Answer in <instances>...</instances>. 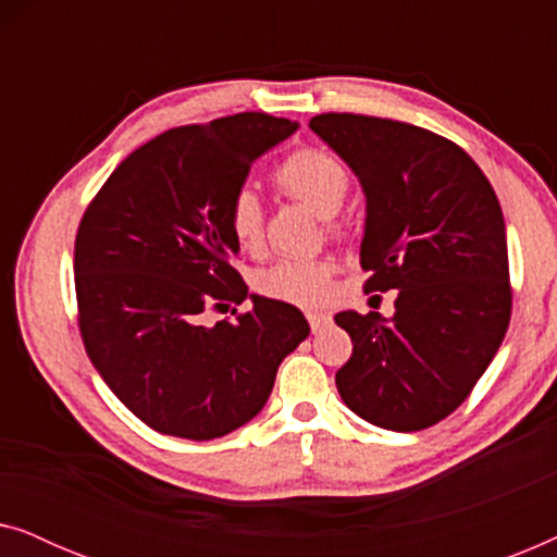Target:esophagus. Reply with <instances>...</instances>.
<instances>
[{
	"instance_id": "34e87169",
	"label": "esophagus",
	"mask_w": 557,
	"mask_h": 557,
	"mask_svg": "<svg viewBox=\"0 0 557 557\" xmlns=\"http://www.w3.org/2000/svg\"><path fill=\"white\" fill-rule=\"evenodd\" d=\"M307 319H309V326H311V332H319V330H324V326L332 322V317L326 314V311H307Z\"/></svg>"
}]
</instances>
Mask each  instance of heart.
Here are the masks:
<instances>
[{
	"instance_id": "b5f03b06",
	"label": "heart",
	"mask_w": 557,
	"mask_h": 557,
	"mask_svg": "<svg viewBox=\"0 0 557 557\" xmlns=\"http://www.w3.org/2000/svg\"><path fill=\"white\" fill-rule=\"evenodd\" d=\"M276 185L301 200L319 218L337 215L349 193L345 164L317 149H301L286 157L276 170ZM227 227L243 250H256L263 240V208L253 187L235 189L227 205ZM334 265L319 258H284L256 276V288L269 299L296 307H322L330 301Z\"/></svg>"
}]
</instances>
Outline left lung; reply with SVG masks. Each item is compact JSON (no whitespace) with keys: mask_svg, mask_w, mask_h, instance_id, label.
<instances>
[{"mask_svg":"<svg viewBox=\"0 0 557 557\" xmlns=\"http://www.w3.org/2000/svg\"><path fill=\"white\" fill-rule=\"evenodd\" d=\"M364 193V292L398 288L395 314L334 317L352 337L337 370L345 406L387 431H421L467 400L505 339L507 231L497 195L461 147L360 113L309 121Z\"/></svg>","mask_w":557,"mask_h":557,"instance_id":"left-lung-1","label":"left lung"}]
</instances>
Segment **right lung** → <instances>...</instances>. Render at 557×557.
I'll return each instance as SVG.
<instances>
[{"label":"right lung","instance_id":"right-lung-1","mask_svg":"<svg viewBox=\"0 0 557 557\" xmlns=\"http://www.w3.org/2000/svg\"><path fill=\"white\" fill-rule=\"evenodd\" d=\"M296 128L256 111L170 128L113 170L81 220L73 269L83 345L149 429L189 441L240 429L309 337L299 309L248 294L227 227L250 166ZM246 298L255 304L246 315L207 322L210 308Z\"/></svg>","mask_w":557,"mask_h":557}]
</instances>
